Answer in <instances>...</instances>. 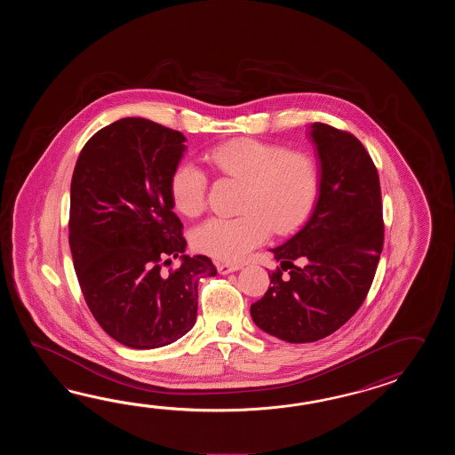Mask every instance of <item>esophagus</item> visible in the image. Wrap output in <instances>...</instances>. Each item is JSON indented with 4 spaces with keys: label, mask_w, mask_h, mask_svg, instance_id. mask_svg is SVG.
Masks as SVG:
<instances>
[{
    "label": "esophagus",
    "mask_w": 455,
    "mask_h": 455,
    "mask_svg": "<svg viewBox=\"0 0 455 455\" xmlns=\"http://www.w3.org/2000/svg\"><path fill=\"white\" fill-rule=\"evenodd\" d=\"M242 265H232V263H218V271L221 275H229L232 271L241 270Z\"/></svg>",
    "instance_id": "obj_1"
}]
</instances>
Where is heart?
Returning a JSON list of instances; mask_svg holds the SVG:
<instances>
[{"mask_svg":"<svg viewBox=\"0 0 455 455\" xmlns=\"http://www.w3.org/2000/svg\"><path fill=\"white\" fill-rule=\"evenodd\" d=\"M208 161L224 175L247 184L242 216L210 218L195 231V247L223 261H241L268 239L270 232L291 234L307 221L320 192L317 161L307 153H288L259 140H235L216 146ZM210 179L192 163L175 167L171 177L174 206L198 216L206 206Z\"/></svg>","mask_w":455,"mask_h":455,"instance_id":"heart-1","label":"heart"}]
</instances>
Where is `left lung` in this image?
<instances>
[{
    "label": "left lung",
    "mask_w": 455,
    "mask_h": 455,
    "mask_svg": "<svg viewBox=\"0 0 455 455\" xmlns=\"http://www.w3.org/2000/svg\"><path fill=\"white\" fill-rule=\"evenodd\" d=\"M310 136L320 159L319 200L306 226L271 249L281 268L268 271L270 288L251 306L255 325L288 343L325 339L356 314L384 245L378 169L366 148L319 122Z\"/></svg>",
    "instance_id": "1"
}]
</instances>
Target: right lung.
<instances>
[{"label": "right lung", "instance_id": "1", "mask_svg": "<svg viewBox=\"0 0 455 455\" xmlns=\"http://www.w3.org/2000/svg\"><path fill=\"white\" fill-rule=\"evenodd\" d=\"M180 132L128 116L99 130L77 157L69 195V247L87 307L108 337L161 348L192 329L206 255H185L171 177ZM181 267L164 271L172 258Z\"/></svg>", "mask_w": 455, "mask_h": 455}]
</instances>
